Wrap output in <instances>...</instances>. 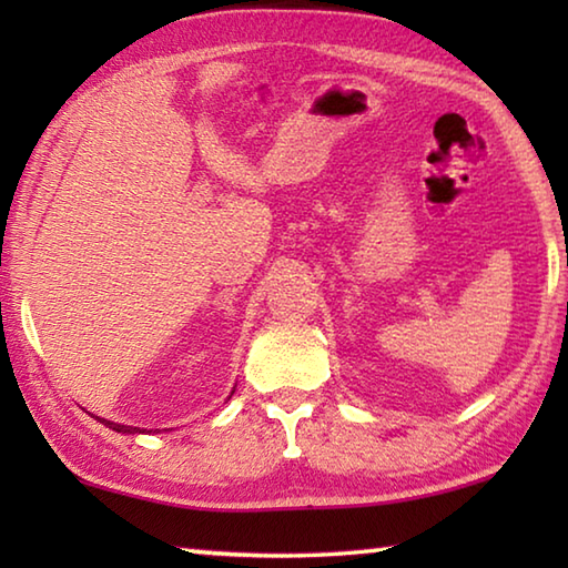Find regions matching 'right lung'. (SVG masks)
<instances>
[{
  "instance_id": "obj_1",
  "label": "right lung",
  "mask_w": 568,
  "mask_h": 568,
  "mask_svg": "<svg viewBox=\"0 0 568 568\" xmlns=\"http://www.w3.org/2000/svg\"><path fill=\"white\" fill-rule=\"evenodd\" d=\"M98 420H102V418H98ZM104 426H110L112 430H118V434H145V430H140V428H132V426H120V423H112V420H102Z\"/></svg>"
}]
</instances>
